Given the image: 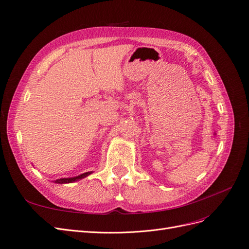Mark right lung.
Wrapping results in <instances>:
<instances>
[{"label": "right lung", "instance_id": "1", "mask_svg": "<svg viewBox=\"0 0 249 249\" xmlns=\"http://www.w3.org/2000/svg\"><path fill=\"white\" fill-rule=\"evenodd\" d=\"M90 173H91V171H90V172H85V173H83V175L78 176V177H74V178H59V179H56V180H55V183H57V184L72 183V182H76V180H78V179H81V178H85V177L89 176Z\"/></svg>", "mask_w": 249, "mask_h": 249}]
</instances>
